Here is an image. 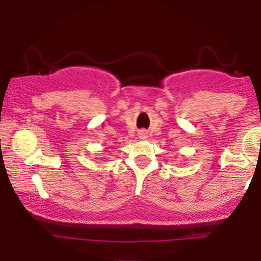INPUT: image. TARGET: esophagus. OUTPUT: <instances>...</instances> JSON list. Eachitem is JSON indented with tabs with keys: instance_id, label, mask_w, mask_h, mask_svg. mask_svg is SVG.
Returning a JSON list of instances; mask_svg holds the SVG:
<instances>
[{
	"instance_id": "esophagus-1",
	"label": "esophagus",
	"mask_w": 261,
	"mask_h": 261,
	"mask_svg": "<svg viewBox=\"0 0 261 261\" xmlns=\"http://www.w3.org/2000/svg\"><path fill=\"white\" fill-rule=\"evenodd\" d=\"M142 136H145V134H142Z\"/></svg>"
}]
</instances>
